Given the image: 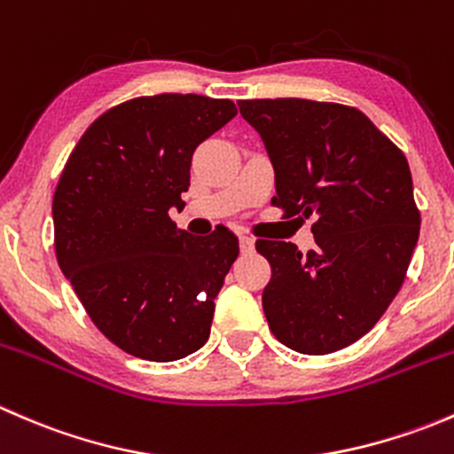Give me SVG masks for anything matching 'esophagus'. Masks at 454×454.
Here are the masks:
<instances>
[{"label": "esophagus", "instance_id": "obj_1", "mask_svg": "<svg viewBox=\"0 0 454 454\" xmlns=\"http://www.w3.org/2000/svg\"><path fill=\"white\" fill-rule=\"evenodd\" d=\"M239 248H241V253H253L254 250V239L253 237H248V235H241L239 237Z\"/></svg>", "mask_w": 454, "mask_h": 454}]
</instances>
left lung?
<instances>
[{
    "label": "left lung",
    "instance_id": "obj_1",
    "mask_svg": "<svg viewBox=\"0 0 454 454\" xmlns=\"http://www.w3.org/2000/svg\"><path fill=\"white\" fill-rule=\"evenodd\" d=\"M274 167V206L314 217L316 248L256 241L272 278L270 329L290 349L325 356L351 345L400 292L419 237L404 153L356 107L305 98L239 100Z\"/></svg>",
    "mask_w": 454,
    "mask_h": 454
}]
</instances>
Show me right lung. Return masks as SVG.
Returning a JSON list of instances; mask_svg holds the SVG:
<instances>
[{
    "mask_svg": "<svg viewBox=\"0 0 454 454\" xmlns=\"http://www.w3.org/2000/svg\"><path fill=\"white\" fill-rule=\"evenodd\" d=\"M235 116L228 98L140 96L96 118L63 168L59 268L96 327L136 358L171 363L208 340L239 241L228 228L180 231L168 210L184 208L200 142Z\"/></svg>",
    "mask_w": 454,
    "mask_h": 454,
    "instance_id": "1",
    "label": "right lung"
}]
</instances>
